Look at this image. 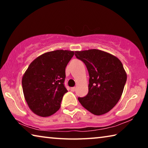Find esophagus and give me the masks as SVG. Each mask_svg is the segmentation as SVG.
I'll use <instances>...</instances> for the list:
<instances>
[{"instance_id": "obj_1", "label": "esophagus", "mask_w": 148, "mask_h": 148, "mask_svg": "<svg viewBox=\"0 0 148 148\" xmlns=\"http://www.w3.org/2000/svg\"><path fill=\"white\" fill-rule=\"evenodd\" d=\"M71 91H76V87H71Z\"/></svg>"}]
</instances>
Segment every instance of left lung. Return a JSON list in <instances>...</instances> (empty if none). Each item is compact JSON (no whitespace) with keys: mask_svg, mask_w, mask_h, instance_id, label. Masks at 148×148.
Returning <instances> with one entry per match:
<instances>
[{"mask_svg":"<svg viewBox=\"0 0 148 148\" xmlns=\"http://www.w3.org/2000/svg\"><path fill=\"white\" fill-rule=\"evenodd\" d=\"M89 72V91L78 101L91 113L100 116L116 106L121 97L127 74L121 62L112 55L92 49L76 51Z\"/></svg>","mask_w":148,"mask_h":148,"instance_id":"8db88e82","label":"left lung"}]
</instances>
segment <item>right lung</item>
<instances>
[{"label": "right lung", "instance_id": "add662e5", "mask_svg": "<svg viewBox=\"0 0 148 148\" xmlns=\"http://www.w3.org/2000/svg\"><path fill=\"white\" fill-rule=\"evenodd\" d=\"M69 50H56L41 55L32 61L22 78L25 99L35 114L51 116L59 110L64 95L65 68L74 56Z\"/></svg>", "mask_w": 148, "mask_h": 148}]
</instances>
